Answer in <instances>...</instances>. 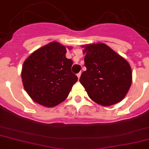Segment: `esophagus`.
Returning <instances> with one entry per match:
<instances>
[{
	"label": "esophagus",
	"mask_w": 149,
	"mask_h": 149,
	"mask_svg": "<svg viewBox=\"0 0 149 149\" xmlns=\"http://www.w3.org/2000/svg\"><path fill=\"white\" fill-rule=\"evenodd\" d=\"M77 77H78V79H80V76H81V72H79V73L77 74Z\"/></svg>",
	"instance_id": "1"
}]
</instances>
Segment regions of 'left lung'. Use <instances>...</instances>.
<instances>
[{
  "label": "left lung",
  "mask_w": 149,
  "mask_h": 149,
  "mask_svg": "<svg viewBox=\"0 0 149 149\" xmlns=\"http://www.w3.org/2000/svg\"><path fill=\"white\" fill-rule=\"evenodd\" d=\"M86 71L80 82L97 104L110 106L121 102L129 91L132 72L127 61L104 43L83 46Z\"/></svg>",
  "instance_id": "1"
}]
</instances>
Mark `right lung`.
I'll return each mask as SVG.
<instances>
[{
    "mask_svg": "<svg viewBox=\"0 0 149 149\" xmlns=\"http://www.w3.org/2000/svg\"><path fill=\"white\" fill-rule=\"evenodd\" d=\"M66 53V47L52 42L36 49L24 62L21 72L24 88L39 104L58 105L67 98L77 81L71 71L73 62Z\"/></svg>",
    "mask_w": 149,
    "mask_h": 149,
    "instance_id": "right-lung-1",
    "label": "right lung"
}]
</instances>
